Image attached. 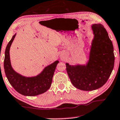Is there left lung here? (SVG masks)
Masks as SVG:
<instances>
[{
    "label": "left lung",
    "mask_w": 120,
    "mask_h": 120,
    "mask_svg": "<svg viewBox=\"0 0 120 120\" xmlns=\"http://www.w3.org/2000/svg\"><path fill=\"white\" fill-rule=\"evenodd\" d=\"M94 38L89 60L86 65H69L66 71L72 85L77 89L92 91L99 89L108 80L114 67L112 42L101 24L91 25Z\"/></svg>",
    "instance_id": "1"
}]
</instances>
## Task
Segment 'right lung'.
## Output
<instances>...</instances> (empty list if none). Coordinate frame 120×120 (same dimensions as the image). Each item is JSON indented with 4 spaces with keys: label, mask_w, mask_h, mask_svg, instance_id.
<instances>
[{
    "label": "right lung",
    "mask_w": 120,
    "mask_h": 120,
    "mask_svg": "<svg viewBox=\"0 0 120 120\" xmlns=\"http://www.w3.org/2000/svg\"><path fill=\"white\" fill-rule=\"evenodd\" d=\"M16 34L13 36L5 51L4 67L8 80L16 91L24 96H34L44 93L50 87L53 75L59 61L56 60L46 66L35 76L26 77L18 73L12 68L9 54L10 46Z\"/></svg>",
    "instance_id": "add662e5"
}]
</instances>
